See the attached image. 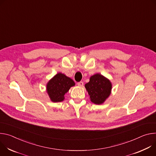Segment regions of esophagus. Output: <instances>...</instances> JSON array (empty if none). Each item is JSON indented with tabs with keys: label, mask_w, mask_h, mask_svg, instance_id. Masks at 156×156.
<instances>
[{
	"label": "esophagus",
	"mask_w": 156,
	"mask_h": 156,
	"mask_svg": "<svg viewBox=\"0 0 156 156\" xmlns=\"http://www.w3.org/2000/svg\"><path fill=\"white\" fill-rule=\"evenodd\" d=\"M77 85H78L79 86H80V87H83V82H82V81L79 82L77 83Z\"/></svg>",
	"instance_id": "1"
}]
</instances>
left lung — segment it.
<instances>
[{"label":"left lung","instance_id":"1","mask_svg":"<svg viewBox=\"0 0 156 156\" xmlns=\"http://www.w3.org/2000/svg\"><path fill=\"white\" fill-rule=\"evenodd\" d=\"M85 87L90 101L95 104L100 105L110 96L112 85L109 79L100 74H96L90 77V81L85 83Z\"/></svg>","mask_w":156,"mask_h":156}]
</instances>
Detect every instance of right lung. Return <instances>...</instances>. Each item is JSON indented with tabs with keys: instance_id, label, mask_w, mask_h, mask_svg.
<instances>
[{
	"instance_id": "right-lung-1",
	"label": "right lung",
	"mask_w": 156,
	"mask_h": 156,
	"mask_svg": "<svg viewBox=\"0 0 156 156\" xmlns=\"http://www.w3.org/2000/svg\"><path fill=\"white\" fill-rule=\"evenodd\" d=\"M74 85L73 79L59 73L49 80L46 91L52 101L61 102L64 100V95Z\"/></svg>"
}]
</instances>
